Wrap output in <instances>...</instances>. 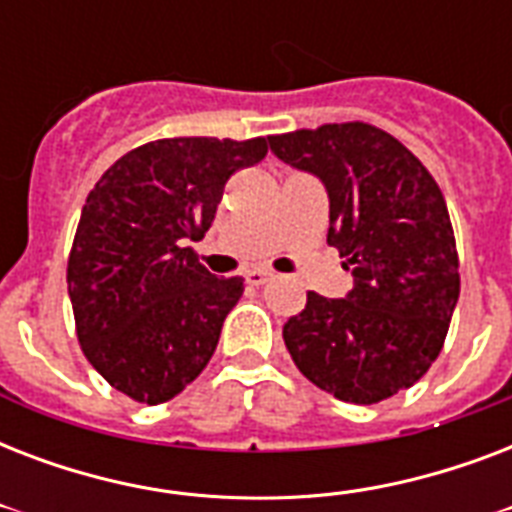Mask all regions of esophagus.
<instances>
[{
	"label": "esophagus",
	"instance_id": "1",
	"mask_svg": "<svg viewBox=\"0 0 512 512\" xmlns=\"http://www.w3.org/2000/svg\"><path fill=\"white\" fill-rule=\"evenodd\" d=\"M244 279H247L252 287H260V284H265L268 279H273V273L268 271V268H252V271L244 273Z\"/></svg>",
	"mask_w": 512,
	"mask_h": 512
}]
</instances>
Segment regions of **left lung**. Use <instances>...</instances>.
I'll return each instance as SVG.
<instances>
[{
	"label": "left lung",
	"mask_w": 512,
	"mask_h": 512,
	"mask_svg": "<svg viewBox=\"0 0 512 512\" xmlns=\"http://www.w3.org/2000/svg\"><path fill=\"white\" fill-rule=\"evenodd\" d=\"M329 196L327 244L353 273L340 300L308 292L284 324L297 369L340 401L377 404L412 388L441 353L460 297L444 193L417 156L364 122L268 138Z\"/></svg>",
	"instance_id": "obj_1"
}]
</instances>
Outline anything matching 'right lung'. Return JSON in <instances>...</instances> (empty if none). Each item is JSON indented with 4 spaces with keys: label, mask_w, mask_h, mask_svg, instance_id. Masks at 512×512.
<instances>
[{
    "label": "right lung",
    "mask_w": 512,
    "mask_h": 512,
    "mask_svg": "<svg viewBox=\"0 0 512 512\" xmlns=\"http://www.w3.org/2000/svg\"><path fill=\"white\" fill-rule=\"evenodd\" d=\"M265 154V138L154 140L87 196L68 297L84 356L124 396L164 404L209 364L244 279H217L185 244L209 231L228 177Z\"/></svg>",
    "instance_id": "add662e5"
}]
</instances>
